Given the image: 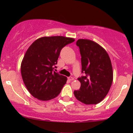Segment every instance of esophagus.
I'll return each mask as SVG.
<instances>
[{"mask_svg": "<svg viewBox=\"0 0 133 133\" xmlns=\"http://www.w3.org/2000/svg\"><path fill=\"white\" fill-rule=\"evenodd\" d=\"M68 79L69 81H73L74 80V77H68Z\"/></svg>", "mask_w": 133, "mask_h": 133, "instance_id": "34e87169", "label": "esophagus"}]
</instances>
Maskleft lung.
<instances>
[{
  "mask_svg": "<svg viewBox=\"0 0 133 133\" xmlns=\"http://www.w3.org/2000/svg\"><path fill=\"white\" fill-rule=\"evenodd\" d=\"M76 45L80 49L84 76L78 78L81 87L74 91V96L85 104H96L104 99L112 84L113 71L110 57L103 47L92 41L79 39Z\"/></svg>",
  "mask_w": 133,
  "mask_h": 133,
  "instance_id": "8db88e82",
  "label": "left lung"
}]
</instances>
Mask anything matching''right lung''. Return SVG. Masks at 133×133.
<instances>
[{
	"label": "right lung",
	"mask_w": 133,
	"mask_h": 133,
	"mask_svg": "<svg viewBox=\"0 0 133 133\" xmlns=\"http://www.w3.org/2000/svg\"><path fill=\"white\" fill-rule=\"evenodd\" d=\"M75 41L64 36L39 38L33 42L21 62V75L32 96L41 101L54 99L60 94L67 77L53 71L60 52Z\"/></svg>",
	"instance_id": "right-lung-1"
}]
</instances>
